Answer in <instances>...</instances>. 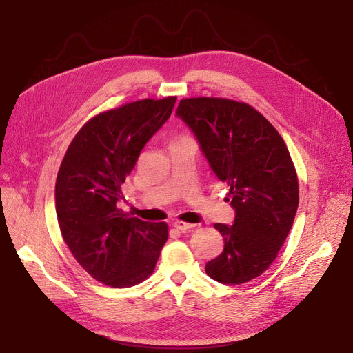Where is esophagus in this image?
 I'll return each mask as SVG.
<instances>
[{"mask_svg": "<svg viewBox=\"0 0 353 353\" xmlns=\"http://www.w3.org/2000/svg\"><path fill=\"white\" fill-rule=\"evenodd\" d=\"M174 228L180 232H189V230H193L196 228V225L186 223V221H183V220H177V221H174Z\"/></svg>", "mask_w": 353, "mask_h": 353, "instance_id": "1", "label": "esophagus"}]
</instances>
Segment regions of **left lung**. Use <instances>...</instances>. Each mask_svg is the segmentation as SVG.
Wrapping results in <instances>:
<instances>
[{"label": "left lung", "instance_id": "1", "mask_svg": "<svg viewBox=\"0 0 353 353\" xmlns=\"http://www.w3.org/2000/svg\"><path fill=\"white\" fill-rule=\"evenodd\" d=\"M176 114L197 137L219 180L229 186L232 226L216 223L225 249L206 273L225 285L246 283L276 259L299 205V183L277 130L246 103L219 97L183 99Z\"/></svg>", "mask_w": 353, "mask_h": 353}]
</instances>
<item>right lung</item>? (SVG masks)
Here are the masks:
<instances>
[{"mask_svg": "<svg viewBox=\"0 0 353 353\" xmlns=\"http://www.w3.org/2000/svg\"><path fill=\"white\" fill-rule=\"evenodd\" d=\"M177 97L144 99L90 119L70 143L55 181L64 242L80 266L111 288L141 283L156 268L169 228L117 208L121 184Z\"/></svg>", "mask_w": 353, "mask_h": 353, "instance_id": "right-lung-1", "label": "right lung"}]
</instances>
